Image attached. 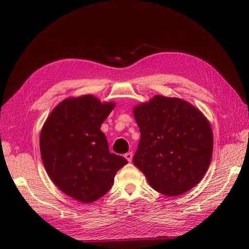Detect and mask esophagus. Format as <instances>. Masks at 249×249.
Returning <instances> with one entry per match:
<instances>
[{
	"label": "esophagus",
	"instance_id": "obj_1",
	"mask_svg": "<svg viewBox=\"0 0 249 249\" xmlns=\"http://www.w3.org/2000/svg\"><path fill=\"white\" fill-rule=\"evenodd\" d=\"M124 158L127 160V162H132V159H133V154L132 153H126L124 155Z\"/></svg>",
	"mask_w": 249,
	"mask_h": 249
}]
</instances>
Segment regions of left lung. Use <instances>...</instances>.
<instances>
[{"label":"left lung","mask_w":249,"mask_h":249,"mask_svg":"<svg viewBox=\"0 0 249 249\" xmlns=\"http://www.w3.org/2000/svg\"><path fill=\"white\" fill-rule=\"evenodd\" d=\"M141 137L133 163L156 191L178 196L196 186L210 166L213 132L208 118L179 97L157 94L133 108Z\"/></svg>","instance_id":"left-lung-1"}]
</instances>
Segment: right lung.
Returning a JSON list of instances; mask_svg holds the SVG:
<instances>
[{
    "instance_id": "right-lung-1",
    "label": "right lung",
    "mask_w": 249,
    "mask_h": 249,
    "mask_svg": "<svg viewBox=\"0 0 249 249\" xmlns=\"http://www.w3.org/2000/svg\"><path fill=\"white\" fill-rule=\"evenodd\" d=\"M115 105L93 94L67 97L52 110L40 131V155L48 176L58 189L80 202L104 196L127 163L109 152L101 131Z\"/></svg>"
}]
</instances>
